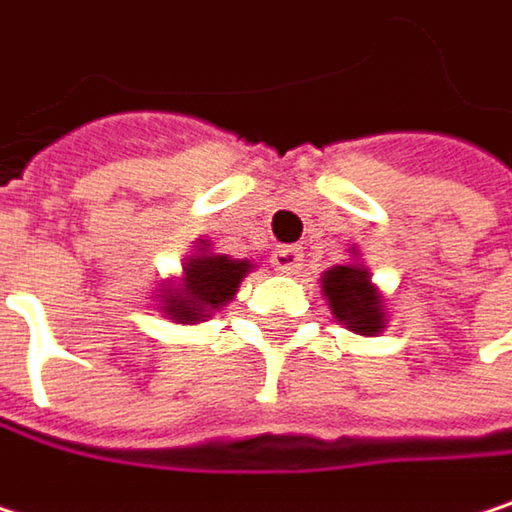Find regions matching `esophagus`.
<instances>
[{
	"label": "esophagus",
	"instance_id": "1",
	"mask_svg": "<svg viewBox=\"0 0 512 512\" xmlns=\"http://www.w3.org/2000/svg\"><path fill=\"white\" fill-rule=\"evenodd\" d=\"M271 265L277 274H298L304 265V253L298 247H277L271 253Z\"/></svg>",
	"mask_w": 512,
	"mask_h": 512
}]
</instances>
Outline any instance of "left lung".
Instances as JSON below:
<instances>
[{"instance_id":"8db88e82","label":"left lung","mask_w":512,"mask_h":512,"mask_svg":"<svg viewBox=\"0 0 512 512\" xmlns=\"http://www.w3.org/2000/svg\"><path fill=\"white\" fill-rule=\"evenodd\" d=\"M361 256L355 247H349ZM322 295L331 307V316L358 337H379L387 328V307L382 289L373 283L370 268L361 262L334 265L322 274Z\"/></svg>"}]
</instances>
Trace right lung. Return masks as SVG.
<instances>
[{
	"instance_id": "obj_1",
	"label": "right lung",
	"mask_w": 512,
	"mask_h": 512,
	"mask_svg": "<svg viewBox=\"0 0 512 512\" xmlns=\"http://www.w3.org/2000/svg\"><path fill=\"white\" fill-rule=\"evenodd\" d=\"M193 253L184 256L181 274L166 280L157 295V310L175 325H199L217 310L232 304L244 277L256 268L250 259H232L214 253L208 238L193 241Z\"/></svg>"
}]
</instances>
